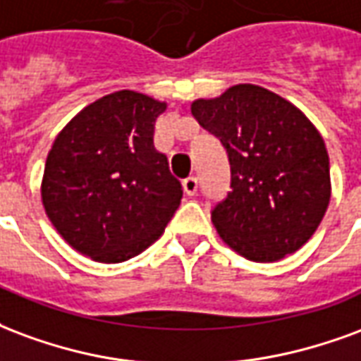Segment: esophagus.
<instances>
[{
  "instance_id": "esophagus-1",
  "label": "esophagus",
  "mask_w": 361,
  "mask_h": 361,
  "mask_svg": "<svg viewBox=\"0 0 361 361\" xmlns=\"http://www.w3.org/2000/svg\"><path fill=\"white\" fill-rule=\"evenodd\" d=\"M183 188L186 196H194L198 192V178L196 177H188L183 180Z\"/></svg>"
}]
</instances>
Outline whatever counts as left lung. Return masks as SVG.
Masks as SVG:
<instances>
[{"instance_id": "1", "label": "left lung", "mask_w": 361, "mask_h": 361, "mask_svg": "<svg viewBox=\"0 0 361 361\" xmlns=\"http://www.w3.org/2000/svg\"><path fill=\"white\" fill-rule=\"evenodd\" d=\"M194 119L217 136L231 163V192L212 221L231 248L252 262H277L306 244L331 200L325 142L296 105L236 84L196 99Z\"/></svg>"}]
</instances>
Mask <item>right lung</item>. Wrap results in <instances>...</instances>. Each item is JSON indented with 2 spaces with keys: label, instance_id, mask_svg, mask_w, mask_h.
<instances>
[{
  "label": "right lung",
  "instance_id": "1",
  "mask_svg": "<svg viewBox=\"0 0 361 361\" xmlns=\"http://www.w3.org/2000/svg\"><path fill=\"white\" fill-rule=\"evenodd\" d=\"M167 104L121 90L84 107L57 134L42 180L51 225L76 252L119 264L154 244L175 215L183 186L154 148Z\"/></svg>",
  "mask_w": 361,
  "mask_h": 361
}]
</instances>
